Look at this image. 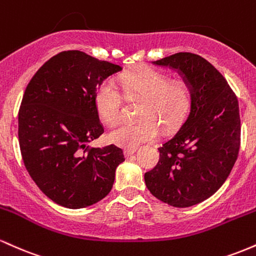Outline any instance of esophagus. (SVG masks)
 Wrapping results in <instances>:
<instances>
[{"mask_svg": "<svg viewBox=\"0 0 256 256\" xmlns=\"http://www.w3.org/2000/svg\"><path fill=\"white\" fill-rule=\"evenodd\" d=\"M136 150H137V148H126V149H124V155L126 158H128V156H131L132 154H134Z\"/></svg>", "mask_w": 256, "mask_h": 256, "instance_id": "obj_1", "label": "esophagus"}]
</instances>
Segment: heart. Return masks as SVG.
Masks as SVG:
<instances>
[{
    "label": "heart",
    "instance_id": "obj_1",
    "mask_svg": "<svg viewBox=\"0 0 256 256\" xmlns=\"http://www.w3.org/2000/svg\"><path fill=\"white\" fill-rule=\"evenodd\" d=\"M126 98H142L140 116L138 122H124L108 134L110 142L124 148H136L154 140L160 134L161 124L171 128L184 118L192 104V88L183 79L171 80L168 74L158 70L143 67L124 73L118 78ZM98 116L107 124H116L122 116L124 96L112 80H106L96 92Z\"/></svg>",
    "mask_w": 256,
    "mask_h": 256
}]
</instances>
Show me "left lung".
Listing matches in <instances>:
<instances>
[{"mask_svg":"<svg viewBox=\"0 0 256 256\" xmlns=\"http://www.w3.org/2000/svg\"><path fill=\"white\" fill-rule=\"evenodd\" d=\"M177 70L192 88L190 112L158 148L156 166L144 174L155 198L173 207L204 201L224 184L238 156V100L212 64L192 52L152 62Z\"/></svg>","mask_w":256,"mask_h":256,"instance_id":"left-lung-1","label":"left lung"}]
</instances>
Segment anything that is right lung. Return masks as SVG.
<instances>
[{
    "label": "right lung",
    "instance_id": "1",
    "mask_svg": "<svg viewBox=\"0 0 256 256\" xmlns=\"http://www.w3.org/2000/svg\"><path fill=\"white\" fill-rule=\"evenodd\" d=\"M122 70L83 52H61L26 86L19 110L20 152L28 174L55 204L84 208L112 190L116 167L125 160L122 150L86 144L104 131L98 88Z\"/></svg>",
    "mask_w": 256,
    "mask_h": 256
}]
</instances>
